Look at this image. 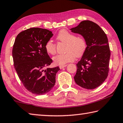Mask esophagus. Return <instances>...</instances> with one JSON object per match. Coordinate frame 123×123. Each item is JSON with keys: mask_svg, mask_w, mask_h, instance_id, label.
I'll return each instance as SVG.
<instances>
[{"mask_svg": "<svg viewBox=\"0 0 123 123\" xmlns=\"http://www.w3.org/2000/svg\"><path fill=\"white\" fill-rule=\"evenodd\" d=\"M67 66V64H64V65H61V66H59V67H60V69H62V68H64V67H66Z\"/></svg>", "mask_w": 123, "mask_h": 123, "instance_id": "34e87169", "label": "esophagus"}]
</instances>
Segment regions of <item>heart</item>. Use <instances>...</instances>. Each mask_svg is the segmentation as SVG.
I'll list each match as a JSON object with an SVG mask.
<instances>
[{"instance_id": "obj_1", "label": "heart", "mask_w": 123, "mask_h": 123, "mask_svg": "<svg viewBox=\"0 0 123 123\" xmlns=\"http://www.w3.org/2000/svg\"><path fill=\"white\" fill-rule=\"evenodd\" d=\"M56 39L61 42L66 43V53L58 54L53 57L54 63L57 65H64L68 62L74 61L75 56L81 57L84 54L86 49V41L83 37H76L74 34L67 31H60L56 37ZM45 48L48 54L54 55L56 53V46L52 41L47 42Z\"/></svg>"}]
</instances>
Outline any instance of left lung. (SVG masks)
<instances>
[{
  "label": "left lung",
  "mask_w": 123,
  "mask_h": 123,
  "mask_svg": "<svg viewBox=\"0 0 123 123\" xmlns=\"http://www.w3.org/2000/svg\"><path fill=\"white\" fill-rule=\"evenodd\" d=\"M70 31L81 35L86 43V52L76 64V83L85 89L96 88L108 75L110 50L108 37L97 24L89 20L81 22Z\"/></svg>",
  "instance_id": "left-lung-1"
}]
</instances>
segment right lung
I'll list each match as a JSON object with an SVG mask.
<instances>
[{"instance_id":"right-lung-1","label":"right lung","mask_w":123,"mask_h":123,"mask_svg":"<svg viewBox=\"0 0 123 123\" xmlns=\"http://www.w3.org/2000/svg\"><path fill=\"white\" fill-rule=\"evenodd\" d=\"M52 32L31 28L17 35L12 49L14 66L24 86L30 92L40 95L52 90L59 67L48 68L52 63L45 46Z\"/></svg>"}]
</instances>
